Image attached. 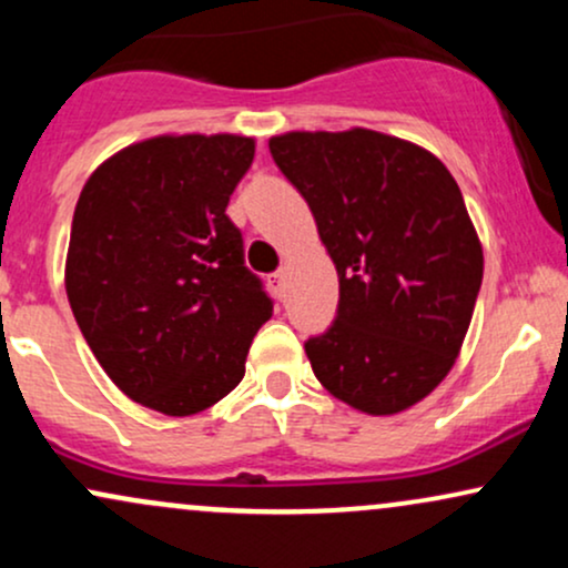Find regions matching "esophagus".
<instances>
[{"label": "esophagus", "mask_w": 568, "mask_h": 568, "mask_svg": "<svg viewBox=\"0 0 568 568\" xmlns=\"http://www.w3.org/2000/svg\"><path fill=\"white\" fill-rule=\"evenodd\" d=\"M285 277H288V275H285V270H277V272H272V275H270V285H272V291L277 293V296H283V293H285Z\"/></svg>", "instance_id": "34e87169"}]
</instances>
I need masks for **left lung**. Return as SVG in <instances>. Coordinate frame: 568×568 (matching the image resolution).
<instances>
[{"instance_id":"1","label":"left lung","mask_w":568,"mask_h":568,"mask_svg":"<svg viewBox=\"0 0 568 568\" xmlns=\"http://www.w3.org/2000/svg\"><path fill=\"white\" fill-rule=\"evenodd\" d=\"M338 272L336 317L304 342L317 382L384 416L433 393L454 366L484 280V251L454 175L414 143L376 133L270 141Z\"/></svg>"}]
</instances>
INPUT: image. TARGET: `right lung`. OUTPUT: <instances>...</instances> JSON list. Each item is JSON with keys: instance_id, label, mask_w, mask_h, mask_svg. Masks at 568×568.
<instances>
[{"instance_id": "1", "label": "right lung", "mask_w": 568, "mask_h": 568, "mask_svg": "<svg viewBox=\"0 0 568 568\" xmlns=\"http://www.w3.org/2000/svg\"><path fill=\"white\" fill-rule=\"evenodd\" d=\"M253 152L243 135H160L103 162L77 200L74 321L109 379L160 414H197L230 395L272 317L226 216Z\"/></svg>"}]
</instances>
